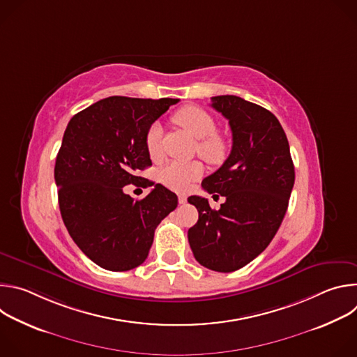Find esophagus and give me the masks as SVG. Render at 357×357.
I'll return each mask as SVG.
<instances>
[{"mask_svg": "<svg viewBox=\"0 0 357 357\" xmlns=\"http://www.w3.org/2000/svg\"><path fill=\"white\" fill-rule=\"evenodd\" d=\"M178 202H179V205H185V203H186V196L185 195H179L178 196Z\"/></svg>", "mask_w": 357, "mask_h": 357, "instance_id": "esophagus-1", "label": "esophagus"}]
</instances>
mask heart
<instances>
[{
    "label": "heart",
    "instance_id": "heart-1",
    "mask_svg": "<svg viewBox=\"0 0 357 357\" xmlns=\"http://www.w3.org/2000/svg\"><path fill=\"white\" fill-rule=\"evenodd\" d=\"M174 123L185 128L197 141V154L209 164L219 165L227 157V144L218 135V123L211 113L197 106H186L175 113ZM162 130L158 124L149 126L145 134V146L148 155L157 160L161 155ZM200 162H169L160 172L161 182L172 190H185L188 185L202 175Z\"/></svg>",
    "mask_w": 357,
    "mask_h": 357
}]
</instances>
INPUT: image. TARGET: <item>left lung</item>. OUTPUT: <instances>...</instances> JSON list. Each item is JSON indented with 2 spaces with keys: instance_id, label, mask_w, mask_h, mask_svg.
<instances>
[{
  "instance_id": "left-lung-1",
  "label": "left lung",
  "mask_w": 357,
  "mask_h": 357,
  "mask_svg": "<svg viewBox=\"0 0 357 357\" xmlns=\"http://www.w3.org/2000/svg\"><path fill=\"white\" fill-rule=\"evenodd\" d=\"M212 107L230 124L229 158L202 188L225 196L219 211L190 196L199 212L188 230L196 261L213 271H236L261 254L285 216L295 181L287 135L277 117L237 96L212 97ZM219 195H213L218 196Z\"/></svg>"
}]
</instances>
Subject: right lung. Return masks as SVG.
<instances>
[{
    "label": "right lung",
    "mask_w": 357,
    "mask_h": 357,
    "mask_svg": "<svg viewBox=\"0 0 357 357\" xmlns=\"http://www.w3.org/2000/svg\"><path fill=\"white\" fill-rule=\"evenodd\" d=\"M179 98L112 96L69 121L55 164L63 223L98 267L128 271L145 261L157 226L178 206L174 192L155 185L141 201L122 189L151 185L138 172L151 167L145 134Z\"/></svg>",
    "instance_id": "1"
}]
</instances>
